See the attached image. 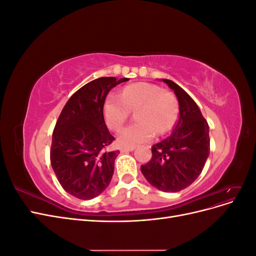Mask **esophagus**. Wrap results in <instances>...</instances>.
I'll use <instances>...</instances> for the list:
<instances>
[{
  "instance_id": "34e87169",
  "label": "esophagus",
  "mask_w": 256,
  "mask_h": 256,
  "mask_svg": "<svg viewBox=\"0 0 256 256\" xmlns=\"http://www.w3.org/2000/svg\"><path fill=\"white\" fill-rule=\"evenodd\" d=\"M134 150V147H120V152H132Z\"/></svg>"
}]
</instances>
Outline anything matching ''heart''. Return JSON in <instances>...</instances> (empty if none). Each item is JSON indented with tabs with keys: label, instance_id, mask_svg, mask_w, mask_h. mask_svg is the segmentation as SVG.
<instances>
[{
	"label": "heart",
	"instance_id": "1",
	"mask_svg": "<svg viewBox=\"0 0 256 256\" xmlns=\"http://www.w3.org/2000/svg\"><path fill=\"white\" fill-rule=\"evenodd\" d=\"M138 120L120 131L118 143L125 147L150 141L172 129L177 118L178 104L175 96L168 90H162L156 84L140 82L130 84L122 90V95L111 92L104 104V116L108 127L120 130L130 116L136 111Z\"/></svg>",
	"mask_w": 256,
	"mask_h": 256
}]
</instances>
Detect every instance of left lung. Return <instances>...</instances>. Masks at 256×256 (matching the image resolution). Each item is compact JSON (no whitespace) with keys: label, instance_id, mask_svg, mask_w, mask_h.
<instances>
[{"label":"left lung","instance_id":"8db88e82","mask_svg":"<svg viewBox=\"0 0 256 256\" xmlns=\"http://www.w3.org/2000/svg\"><path fill=\"white\" fill-rule=\"evenodd\" d=\"M173 90L180 104V120L172 134L152 147V159L141 171L154 188L178 192L202 173L210 150L209 126L187 92L175 82L162 79Z\"/></svg>","mask_w":256,"mask_h":256}]
</instances>
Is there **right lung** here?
Returning <instances> with one entry per match:
<instances>
[{"label":"right lung","mask_w":256,"mask_h":256,"mask_svg":"<svg viewBox=\"0 0 256 256\" xmlns=\"http://www.w3.org/2000/svg\"><path fill=\"white\" fill-rule=\"evenodd\" d=\"M102 76L85 84L69 98L52 134L50 161L63 189L80 200H92L109 186L120 150L104 118L108 92L128 81Z\"/></svg>","instance_id":"add662e5"}]
</instances>
